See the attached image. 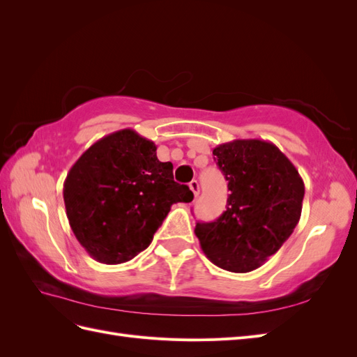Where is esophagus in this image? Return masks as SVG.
<instances>
[{"mask_svg":"<svg viewBox=\"0 0 357 357\" xmlns=\"http://www.w3.org/2000/svg\"><path fill=\"white\" fill-rule=\"evenodd\" d=\"M189 188H190V190L193 192V195H195V197L199 195V183H198L197 180H192V181L189 183Z\"/></svg>","mask_w":357,"mask_h":357,"instance_id":"esophagus-1","label":"esophagus"}]
</instances>
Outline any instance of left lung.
Returning <instances> with one entry per match:
<instances>
[{
	"label": "left lung",
	"instance_id": "left-lung-1",
	"mask_svg": "<svg viewBox=\"0 0 357 357\" xmlns=\"http://www.w3.org/2000/svg\"><path fill=\"white\" fill-rule=\"evenodd\" d=\"M228 180V207L218 220L197 223L202 252L231 273H250L294 232L305 186L298 169L275 144L234 139L213 149Z\"/></svg>",
	"mask_w": 357,
	"mask_h": 357
}]
</instances>
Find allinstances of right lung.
I'll list each match as a JSON object with an SVG mask.
<instances>
[{
    "mask_svg": "<svg viewBox=\"0 0 357 357\" xmlns=\"http://www.w3.org/2000/svg\"><path fill=\"white\" fill-rule=\"evenodd\" d=\"M156 144L121 129L93 143L63 181V202L75 238L95 261L117 265L147 248L171 205L192 190L160 162Z\"/></svg>",
    "mask_w": 357,
    "mask_h": 357,
    "instance_id": "right-lung-1",
    "label": "right lung"
}]
</instances>
